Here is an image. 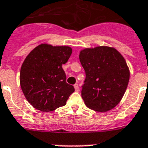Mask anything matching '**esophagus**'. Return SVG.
<instances>
[{"label":"esophagus","mask_w":148,"mask_h":148,"mask_svg":"<svg viewBox=\"0 0 148 148\" xmlns=\"http://www.w3.org/2000/svg\"><path fill=\"white\" fill-rule=\"evenodd\" d=\"M74 87H75V91H79V86H78V84L77 83H75V85H74Z\"/></svg>","instance_id":"1"}]
</instances>
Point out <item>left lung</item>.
Instances as JSON below:
<instances>
[{
    "mask_svg": "<svg viewBox=\"0 0 148 148\" xmlns=\"http://www.w3.org/2000/svg\"><path fill=\"white\" fill-rule=\"evenodd\" d=\"M86 73L82 99L88 108L106 112L115 107L127 87L130 72L125 59L113 48L99 46L80 51Z\"/></svg>",
    "mask_w": 148,
    "mask_h": 148,
    "instance_id": "8db88e82",
    "label": "left lung"
}]
</instances>
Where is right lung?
<instances>
[{"label": "right lung", "instance_id": "add662e5", "mask_svg": "<svg viewBox=\"0 0 148 148\" xmlns=\"http://www.w3.org/2000/svg\"><path fill=\"white\" fill-rule=\"evenodd\" d=\"M68 46L42 44L33 49L23 62L20 84L27 100L35 109L50 112L66 104L75 89L66 82L62 65L72 54Z\"/></svg>", "mask_w": 148, "mask_h": 148}]
</instances>
